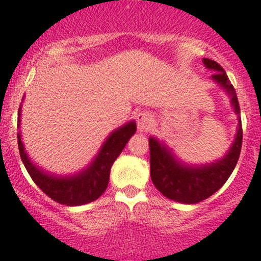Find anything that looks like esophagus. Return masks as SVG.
Segmentation results:
<instances>
[{"label":"esophagus","mask_w":261,"mask_h":261,"mask_svg":"<svg viewBox=\"0 0 261 261\" xmlns=\"http://www.w3.org/2000/svg\"><path fill=\"white\" fill-rule=\"evenodd\" d=\"M136 123H138V130L140 133H147L152 128L153 118L148 112H140L136 114Z\"/></svg>","instance_id":"1"}]
</instances>
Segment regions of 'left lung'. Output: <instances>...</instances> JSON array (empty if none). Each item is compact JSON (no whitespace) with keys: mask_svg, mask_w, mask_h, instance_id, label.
<instances>
[{"mask_svg":"<svg viewBox=\"0 0 261 261\" xmlns=\"http://www.w3.org/2000/svg\"><path fill=\"white\" fill-rule=\"evenodd\" d=\"M202 62L208 70L214 72L211 80L226 92L237 114V133L229 149L223 157L210 164L191 165L180 160L165 142H160L154 136L149 138L150 177L153 184L165 197L187 204L198 203L208 198L225 184L237 165L242 147L241 111L234 87L218 63L206 58Z\"/></svg>","mask_w":261,"mask_h":261,"instance_id":"left-lung-1","label":"left lung"}]
</instances>
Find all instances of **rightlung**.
Wrapping results in <instances>:
<instances>
[{
  "label": "right lung",
  "instance_id": "1",
  "mask_svg": "<svg viewBox=\"0 0 261 261\" xmlns=\"http://www.w3.org/2000/svg\"><path fill=\"white\" fill-rule=\"evenodd\" d=\"M20 116L21 104L18 112V128H20ZM135 133V121H128L123 126L112 131L94 160L81 171L69 175L51 174L36 165L24 148L20 131L18 134V147L29 176L43 193L58 203L65 206H81L95 201L106 192L112 165Z\"/></svg>",
  "mask_w": 261,
  "mask_h": 261
}]
</instances>
